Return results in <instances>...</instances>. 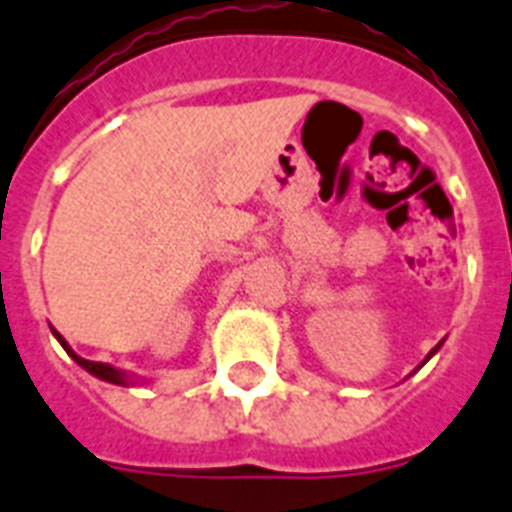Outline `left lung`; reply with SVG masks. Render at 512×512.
<instances>
[{
  "mask_svg": "<svg viewBox=\"0 0 512 512\" xmlns=\"http://www.w3.org/2000/svg\"><path fill=\"white\" fill-rule=\"evenodd\" d=\"M441 345H444V342H438V345H436V348H433V350H430V353H428V356H425V361H422V364H428V361H430V358H433V356H436V353H438V348H441ZM420 364V366H422ZM420 366H417V369H420Z\"/></svg>",
  "mask_w": 512,
  "mask_h": 512,
  "instance_id": "obj_1",
  "label": "left lung"
}]
</instances>
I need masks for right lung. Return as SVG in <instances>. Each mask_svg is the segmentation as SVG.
Returning a JSON list of instances; mask_svg holds the SVG:
<instances>
[{
    "instance_id": "right-lung-1",
    "label": "right lung",
    "mask_w": 512,
    "mask_h": 512,
    "mask_svg": "<svg viewBox=\"0 0 512 512\" xmlns=\"http://www.w3.org/2000/svg\"><path fill=\"white\" fill-rule=\"evenodd\" d=\"M52 335H55V340L63 345V350H66L68 356L74 358L76 364L82 366V369H87L92 377H98V380H103V382H114V385H124V388L138 385V377H135V374L124 372V369H116V366H111V364H103V361H87V358H82L79 353H74V348L68 345L66 337L60 335V332H55V329H52Z\"/></svg>"
}]
</instances>
